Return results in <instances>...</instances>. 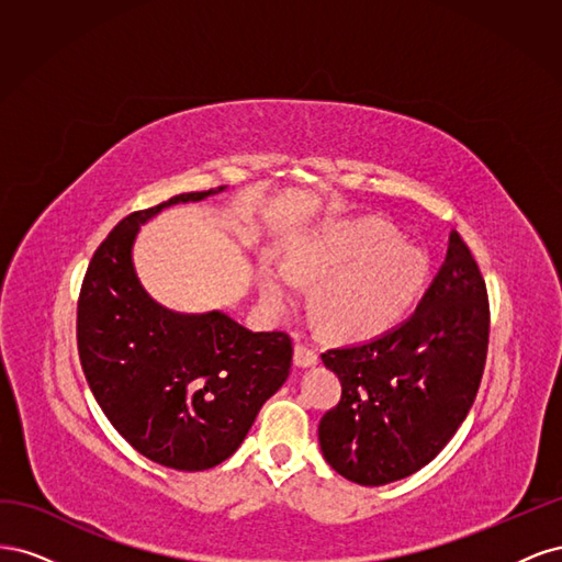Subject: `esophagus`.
<instances>
[{
	"label": "esophagus",
	"mask_w": 562,
	"mask_h": 562,
	"mask_svg": "<svg viewBox=\"0 0 562 562\" xmlns=\"http://www.w3.org/2000/svg\"><path fill=\"white\" fill-rule=\"evenodd\" d=\"M316 363H318L316 349H312L310 345H304V342H297L295 345V366L297 368H310V366H316Z\"/></svg>",
	"instance_id": "obj_1"
}]
</instances>
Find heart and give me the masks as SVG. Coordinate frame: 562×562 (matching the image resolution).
I'll use <instances>...</instances> for the list:
<instances>
[{"label":"heart","instance_id":"b5f03b06","mask_svg":"<svg viewBox=\"0 0 562 562\" xmlns=\"http://www.w3.org/2000/svg\"><path fill=\"white\" fill-rule=\"evenodd\" d=\"M427 252L401 241L396 227L363 220L302 241L283 265L260 267V291L274 310L300 300V285L321 283L314 312L333 335H361L398 318L427 277Z\"/></svg>","mask_w":562,"mask_h":562}]
</instances>
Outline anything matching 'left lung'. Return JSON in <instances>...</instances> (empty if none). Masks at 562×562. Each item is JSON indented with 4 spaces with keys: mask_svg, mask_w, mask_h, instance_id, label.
<instances>
[{
    "mask_svg": "<svg viewBox=\"0 0 562 562\" xmlns=\"http://www.w3.org/2000/svg\"><path fill=\"white\" fill-rule=\"evenodd\" d=\"M487 337L485 279L452 232L443 267L401 326L321 353L342 382V398L318 424L326 462L370 487L427 467L479 394Z\"/></svg>",
    "mask_w": 562,
    "mask_h": 562,
    "instance_id": "1",
    "label": "left lung"
}]
</instances>
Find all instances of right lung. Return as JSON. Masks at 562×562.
Masks as SVG:
<instances>
[{
  "instance_id": "1",
  "label": "right lung",
  "mask_w": 562,
  "mask_h": 562,
  "mask_svg": "<svg viewBox=\"0 0 562 562\" xmlns=\"http://www.w3.org/2000/svg\"><path fill=\"white\" fill-rule=\"evenodd\" d=\"M223 190L124 217L93 252L77 304L79 361L98 405L135 450L178 471L232 457L293 366L291 335L252 333L223 312L164 310L135 277L131 250L143 223Z\"/></svg>"
}]
</instances>
